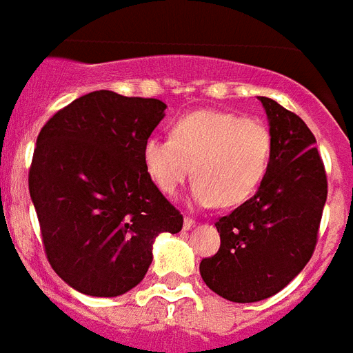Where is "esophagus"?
<instances>
[{"label": "esophagus", "mask_w": 353, "mask_h": 353, "mask_svg": "<svg viewBox=\"0 0 353 353\" xmlns=\"http://www.w3.org/2000/svg\"><path fill=\"white\" fill-rule=\"evenodd\" d=\"M194 225H196V221H194L192 218H185V220H183V229H185V231H190Z\"/></svg>", "instance_id": "obj_1"}]
</instances>
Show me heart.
Returning <instances> with one entry per match:
<instances>
[{"label":"heart","mask_w":353,"mask_h":353,"mask_svg":"<svg viewBox=\"0 0 353 353\" xmlns=\"http://www.w3.org/2000/svg\"><path fill=\"white\" fill-rule=\"evenodd\" d=\"M273 148V133L263 122L229 112L198 110L174 122L172 137L146 139L143 163L166 196H176L194 170L196 203L238 207L263 183Z\"/></svg>","instance_id":"heart-1"}]
</instances>
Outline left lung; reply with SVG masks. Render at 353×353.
I'll use <instances>...</instances> for the list:
<instances>
[{"label": "left lung", "instance_id": "obj_1", "mask_svg": "<svg viewBox=\"0 0 353 353\" xmlns=\"http://www.w3.org/2000/svg\"><path fill=\"white\" fill-rule=\"evenodd\" d=\"M274 148L256 194L216 221L221 245L199 263L210 290L231 302H258L284 290L310 262L328 181L315 137L299 115L268 97Z\"/></svg>", "mask_w": 353, "mask_h": 353}]
</instances>
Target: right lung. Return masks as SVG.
I'll return each instance as SVG.
<instances>
[{
	"label": "right lung",
	"instance_id": "add662e5",
	"mask_svg": "<svg viewBox=\"0 0 353 353\" xmlns=\"http://www.w3.org/2000/svg\"><path fill=\"white\" fill-rule=\"evenodd\" d=\"M157 99L93 91L41 128L29 192L47 260L73 290L119 296L144 279L161 232L183 216L144 168L143 144L165 117Z\"/></svg>",
	"mask_w": 353,
	"mask_h": 353
}]
</instances>
